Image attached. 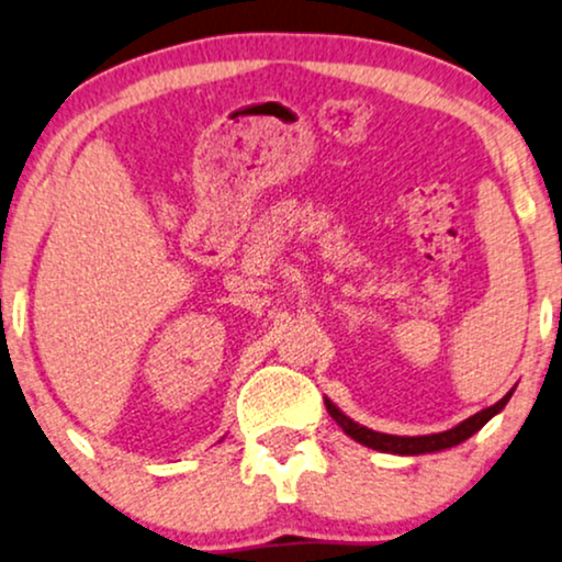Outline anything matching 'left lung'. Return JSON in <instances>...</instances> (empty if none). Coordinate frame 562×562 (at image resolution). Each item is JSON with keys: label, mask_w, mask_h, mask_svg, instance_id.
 Listing matches in <instances>:
<instances>
[{"label": "left lung", "mask_w": 562, "mask_h": 562, "mask_svg": "<svg viewBox=\"0 0 562 562\" xmlns=\"http://www.w3.org/2000/svg\"><path fill=\"white\" fill-rule=\"evenodd\" d=\"M510 394L514 392H508L501 402H495L493 407H487V409L477 412V415L467 417V420L459 423L457 428L443 430V432H430V436H389V432L371 430V428H366V425H358L355 420H350V417H347L345 412L329 400H324V404H326V409H329V415L334 417V423H337L339 428H342L352 440L368 446V449L381 451V453H400V457H420V453L451 449V446H459L461 440L474 436L482 425H485L487 420H493V417L498 415L503 407H506Z\"/></svg>", "instance_id": "1"}]
</instances>
